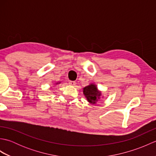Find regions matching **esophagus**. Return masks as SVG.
<instances>
[{
  "mask_svg": "<svg viewBox=\"0 0 156 156\" xmlns=\"http://www.w3.org/2000/svg\"><path fill=\"white\" fill-rule=\"evenodd\" d=\"M69 84L71 85V86H75L76 84V82H74V81H69Z\"/></svg>",
  "mask_w": 156,
  "mask_h": 156,
  "instance_id": "1",
  "label": "esophagus"
}]
</instances>
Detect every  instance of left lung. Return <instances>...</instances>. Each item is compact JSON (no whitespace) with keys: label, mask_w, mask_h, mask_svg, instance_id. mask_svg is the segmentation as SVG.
Here are the masks:
<instances>
[{"label":"left lung","mask_w":156,"mask_h":156,"mask_svg":"<svg viewBox=\"0 0 156 156\" xmlns=\"http://www.w3.org/2000/svg\"><path fill=\"white\" fill-rule=\"evenodd\" d=\"M82 92L87 101L92 105L97 104L102 97V92L98 90L97 84L94 83H90L87 87L82 88Z\"/></svg>","instance_id":"obj_1"}]
</instances>
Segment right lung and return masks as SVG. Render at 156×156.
<instances>
[{
    "mask_svg": "<svg viewBox=\"0 0 156 156\" xmlns=\"http://www.w3.org/2000/svg\"><path fill=\"white\" fill-rule=\"evenodd\" d=\"M59 83H60V82H56V83H55V85H57V84H58Z\"/></svg>",
    "mask_w": 156,
    "mask_h": 156,
    "instance_id": "obj_1",
    "label": "right lung"
}]
</instances>
